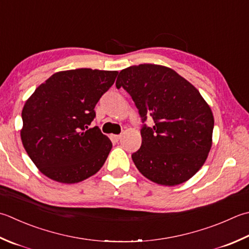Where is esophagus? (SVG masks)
<instances>
[{
  "mask_svg": "<svg viewBox=\"0 0 249 249\" xmlns=\"http://www.w3.org/2000/svg\"><path fill=\"white\" fill-rule=\"evenodd\" d=\"M120 138H121V135H111L110 136V139L112 141H119Z\"/></svg>",
  "mask_w": 249,
  "mask_h": 249,
  "instance_id": "esophagus-1",
  "label": "esophagus"
}]
</instances>
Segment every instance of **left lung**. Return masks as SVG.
<instances>
[{
    "instance_id": "left-lung-1",
    "label": "left lung",
    "mask_w": 249,
    "mask_h": 249,
    "mask_svg": "<svg viewBox=\"0 0 249 249\" xmlns=\"http://www.w3.org/2000/svg\"><path fill=\"white\" fill-rule=\"evenodd\" d=\"M115 85L133 98L144 123L141 147L131 154L139 172L160 186H177L196 175L213 143V115L199 91L170 68L143 63L123 69Z\"/></svg>"
}]
</instances>
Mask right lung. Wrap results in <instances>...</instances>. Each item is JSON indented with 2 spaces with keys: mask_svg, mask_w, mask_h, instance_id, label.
<instances>
[{
  "mask_svg": "<svg viewBox=\"0 0 249 249\" xmlns=\"http://www.w3.org/2000/svg\"><path fill=\"white\" fill-rule=\"evenodd\" d=\"M118 71H60L37 87L22 109L20 137L38 170L61 183H76L105 164L112 142L98 126L89 128L95 106Z\"/></svg>",
  "mask_w": 249,
  "mask_h": 249,
  "instance_id": "right-lung-1",
  "label": "right lung"
}]
</instances>
